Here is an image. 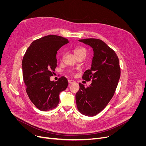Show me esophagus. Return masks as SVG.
I'll list each match as a JSON object with an SVG mask.
<instances>
[{"label": "esophagus", "mask_w": 146, "mask_h": 146, "mask_svg": "<svg viewBox=\"0 0 146 146\" xmlns=\"http://www.w3.org/2000/svg\"><path fill=\"white\" fill-rule=\"evenodd\" d=\"M68 83L69 84H72V83H74L76 82L74 81V80H68Z\"/></svg>", "instance_id": "34e87169"}]
</instances>
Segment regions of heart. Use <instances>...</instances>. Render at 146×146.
I'll return each mask as SVG.
<instances>
[{
    "instance_id": "obj_1",
    "label": "heart",
    "mask_w": 146,
    "mask_h": 146,
    "mask_svg": "<svg viewBox=\"0 0 146 146\" xmlns=\"http://www.w3.org/2000/svg\"><path fill=\"white\" fill-rule=\"evenodd\" d=\"M74 52L75 54V55H77L78 54L81 52H86V50L83 48H76L74 49Z\"/></svg>"
}]
</instances>
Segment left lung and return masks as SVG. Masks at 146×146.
<instances>
[{
    "instance_id": "8db88e82",
    "label": "left lung",
    "mask_w": 146,
    "mask_h": 146,
    "mask_svg": "<svg viewBox=\"0 0 146 146\" xmlns=\"http://www.w3.org/2000/svg\"><path fill=\"white\" fill-rule=\"evenodd\" d=\"M93 48L94 57L90 69L84 73L82 78L92 80L89 86L79 83L76 94L79 111L93 117L102 111L111 101L117 89L121 70L116 53L103 41L95 38L79 40Z\"/></svg>"
}]
</instances>
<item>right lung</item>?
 Wrapping results in <instances>:
<instances>
[{
	"label": "right lung",
	"mask_w": 146,
	"mask_h": 146,
	"mask_svg": "<svg viewBox=\"0 0 146 146\" xmlns=\"http://www.w3.org/2000/svg\"><path fill=\"white\" fill-rule=\"evenodd\" d=\"M68 42L67 39L60 36H45L31 44L23 57L22 74L27 93L41 111L55 108L60 101V94L67 88L66 78L61 77L56 82L50 78L57 66V51Z\"/></svg>",
	"instance_id": "add662e5"
}]
</instances>
